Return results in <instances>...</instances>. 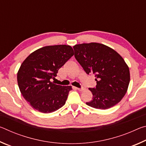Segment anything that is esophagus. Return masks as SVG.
I'll list each match as a JSON object with an SVG mask.
<instances>
[{
    "label": "esophagus",
    "mask_w": 146,
    "mask_h": 146,
    "mask_svg": "<svg viewBox=\"0 0 146 146\" xmlns=\"http://www.w3.org/2000/svg\"><path fill=\"white\" fill-rule=\"evenodd\" d=\"M75 89H76V90H78V91H83L84 90H85V88H84V87H82V88H75Z\"/></svg>",
    "instance_id": "esophagus-1"
}]
</instances>
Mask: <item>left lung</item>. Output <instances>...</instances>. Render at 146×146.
Wrapping results in <instances>:
<instances>
[{
  "label": "left lung",
  "instance_id": "obj_1",
  "mask_svg": "<svg viewBox=\"0 0 146 146\" xmlns=\"http://www.w3.org/2000/svg\"><path fill=\"white\" fill-rule=\"evenodd\" d=\"M75 57L85 72L93 74L95 88H89L93 100L86 104L107 110L117 104L126 93L130 81L129 70L119 54L110 47L91 42L73 46Z\"/></svg>",
  "mask_w": 146,
  "mask_h": 146
}]
</instances>
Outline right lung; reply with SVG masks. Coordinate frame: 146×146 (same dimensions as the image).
<instances>
[{"label":"right lung","mask_w":146,"mask_h":146,"mask_svg":"<svg viewBox=\"0 0 146 146\" xmlns=\"http://www.w3.org/2000/svg\"><path fill=\"white\" fill-rule=\"evenodd\" d=\"M74 55L70 46H48L30 54L20 67L17 82L22 95L41 113L55 111L65 104L71 86L51 82L62 66Z\"/></svg>","instance_id":"1"}]
</instances>
